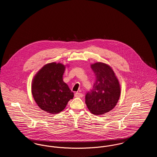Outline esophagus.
Wrapping results in <instances>:
<instances>
[{
  "label": "esophagus",
  "mask_w": 157,
  "mask_h": 157,
  "mask_svg": "<svg viewBox=\"0 0 157 157\" xmlns=\"http://www.w3.org/2000/svg\"><path fill=\"white\" fill-rule=\"evenodd\" d=\"M75 97L82 98L83 97V94L79 92H76L75 94Z\"/></svg>",
  "instance_id": "obj_1"
}]
</instances>
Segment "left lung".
Here are the masks:
<instances>
[{
    "mask_svg": "<svg viewBox=\"0 0 157 157\" xmlns=\"http://www.w3.org/2000/svg\"><path fill=\"white\" fill-rule=\"evenodd\" d=\"M96 81L85 96L90 112L96 115L109 112L116 106L121 95L120 82L112 67L102 62L91 64Z\"/></svg>",
    "mask_w": 157,
    "mask_h": 157,
    "instance_id": "1",
    "label": "left lung"
}]
</instances>
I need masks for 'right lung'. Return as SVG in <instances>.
<instances>
[{
    "label": "right lung",
    "instance_id": "right-lung-1",
    "mask_svg": "<svg viewBox=\"0 0 157 157\" xmlns=\"http://www.w3.org/2000/svg\"><path fill=\"white\" fill-rule=\"evenodd\" d=\"M65 66L52 62L45 65L35 75L32 83V94L38 106L48 113L62 111L74 92L63 81Z\"/></svg>",
    "mask_w": 157,
    "mask_h": 157
}]
</instances>
